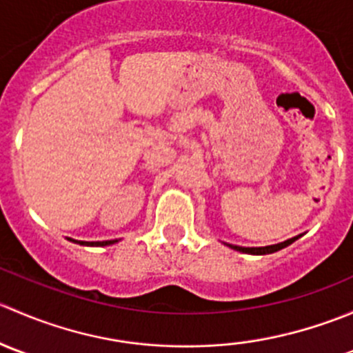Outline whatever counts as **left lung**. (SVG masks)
Masks as SVG:
<instances>
[{
  "mask_svg": "<svg viewBox=\"0 0 353 353\" xmlns=\"http://www.w3.org/2000/svg\"><path fill=\"white\" fill-rule=\"evenodd\" d=\"M299 237H292V239L288 241H283V243L280 244H273V245H265V248H243V245H234V244H227L229 248L236 249V251H241V252H245V254H272V252H276L280 251V249L287 248V245H290L294 241H297Z\"/></svg>",
  "mask_w": 353,
  "mask_h": 353,
  "instance_id": "left-lung-1",
  "label": "left lung"
}]
</instances>
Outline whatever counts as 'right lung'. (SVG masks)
I'll return each instance as SVG.
<instances>
[{"label":"right lung","instance_id":"right-lung-1","mask_svg":"<svg viewBox=\"0 0 353 353\" xmlns=\"http://www.w3.org/2000/svg\"><path fill=\"white\" fill-rule=\"evenodd\" d=\"M70 241H73V239H70ZM73 243H78L81 245H110V244L117 243V239H114V241H97V243H88V241H73Z\"/></svg>","mask_w":353,"mask_h":353}]
</instances>
